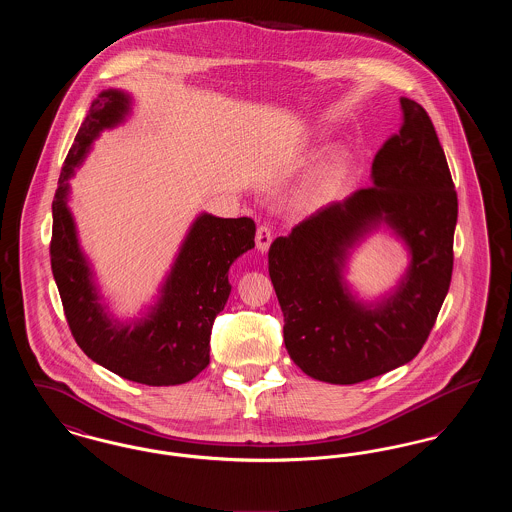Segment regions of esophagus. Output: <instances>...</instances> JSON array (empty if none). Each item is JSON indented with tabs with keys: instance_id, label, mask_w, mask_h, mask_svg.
I'll return each instance as SVG.
<instances>
[{
	"instance_id": "1",
	"label": "esophagus",
	"mask_w": 512,
	"mask_h": 512,
	"mask_svg": "<svg viewBox=\"0 0 512 512\" xmlns=\"http://www.w3.org/2000/svg\"><path fill=\"white\" fill-rule=\"evenodd\" d=\"M270 242H272L270 228H267V226H259V228H257V236H255L257 249H259L261 253H267L268 247H270Z\"/></svg>"
}]
</instances>
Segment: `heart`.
Instances as JSON below:
<instances>
[{
  "mask_svg": "<svg viewBox=\"0 0 512 512\" xmlns=\"http://www.w3.org/2000/svg\"><path fill=\"white\" fill-rule=\"evenodd\" d=\"M336 176H338V159H332L307 182L305 199L309 203H317L322 197H326L336 182Z\"/></svg>",
  "mask_w": 512,
  "mask_h": 512,
  "instance_id": "heart-1",
  "label": "heart"
}]
</instances>
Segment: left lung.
<instances>
[{"mask_svg":"<svg viewBox=\"0 0 512 512\" xmlns=\"http://www.w3.org/2000/svg\"><path fill=\"white\" fill-rule=\"evenodd\" d=\"M401 109L399 134L372 161V186L322 207L268 249L286 349L320 382L359 384L413 361L449 292L457 192L424 107L401 98ZM382 227L412 261L390 293L365 302L344 280L346 261Z\"/></svg>","mask_w":512,"mask_h":512,"instance_id":"8db88e82","label":"left lung"}]
</instances>
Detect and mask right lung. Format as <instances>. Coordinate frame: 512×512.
Instances as JSON below:
<instances>
[{
  "label": "right lung",
  "instance_id": "obj_1",
  "mask_svg": "<svg viewBox=\"0 0 512 512\" xmlns=\"http://www.w3.org/2000/svg\"><path fill=\"white\" fill-rule=\"evenodd\" d=\"M130 111L132 98L122 90H103L92 101L65 159L51 205V270L74 340L94 363L130 382L178 386L209 365L213 322L232 290L228 270L255 247V222L201 213L192 222L153 305L140 318L122 322L113 317L78 242L69 209V178L84 163L99 134L122 124Z\"/></svg>",
  "mask_w": 512,
  "mask_h": 512
}]
</instances>
